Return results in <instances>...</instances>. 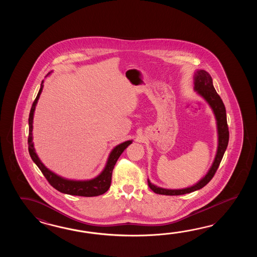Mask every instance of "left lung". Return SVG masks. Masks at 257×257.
Masks as SVG:
<instances>
[{
    "mask_svg": "<svg viewBox=\"0 0 257 257\" xmlns=\"http://www.w3.org/2000/svg\"><path fill=\"white\" fill-rule=\"evenodd\" d=\"M195 90L197 91L203 98L208 102L210 107L213 110L214 114L217 119L218 125V146L216 157L214 160L213 164L211 168L209 169L208 174L205 175V177L199 181L195 186L191 187H187L184 189H165L162 187L154 186L150 180L148 179V186L154 193L159 195H165V196H179L185 195L191 192L196 191L208 184L209 181L213 178L214 175L218 170L219 164L222 160L224 153L227 149L229 143V127L227 124V115H226V109L222 100L218 93L216 92L212 82V78L208 71L200 70L197 71V74L195 76Z\"/></svg>",
    "mask_w": 257,
    "mask_h": 257,
    "instance_id": "obj_1",
    "label": "left lung"
}]
</instances>
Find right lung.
Masks as SVG:
<instances>
[{"mask_svg":"<svg viewBox=\"0 0 257 257\" xmlns=\"http://www.w3.org/2000/svg\"><path fill=\"white\" fill-rule=\"evenodd\" d=\"M42 88H43V81H42L41 86L39 89V93L32 104L30 114H29V118H28V124H29L28 141V152H29V154L33 160L34 163L38 165L39 170L42 172V174L49 184L58 191L68 194V195H71V196H80V197H97L100 195H103L104 193L109 189L111 179H112V173H113V169H114V166H115L117 159L119 158L121 153L124 152V150L132 143V141L123 142L119 145H117L116 147L114 148V150L110 153L104 171L94 179L89 181L67 180V179L61 178L60 176L55 175L54 173L50 172L48 168H46L45 165L40 162V160L38 157L37 153L35 152V149H34L33 136H32L34 111L36 108V104L38 103L39 95L42 92Z\"/></svg>","mask_w":257,"mask_h":257,"instance_id":"obj_1","label":"right lung"}]
</instances>
